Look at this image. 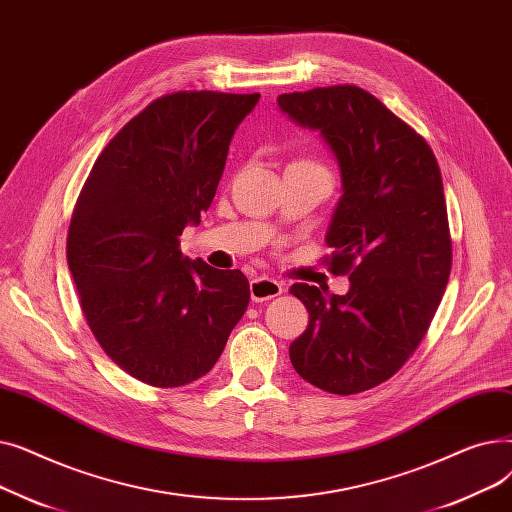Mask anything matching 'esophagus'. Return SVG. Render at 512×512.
Returning a JSON list of instances; mask_svg holds the SVG:
<instances>
[{"label": "esophagus", "instance_id": "34e87169", "mask_svg": "<svg viewBox=\"0 0 512 512\" xmlns=\"http://www.w3.org/2000/svg\"><path fill=\"white\" fill-rule=\"evenodd\" d=\"M251 301L253 303H263V301H270L274 297H278V294H282V284L272 280V278H265V276H259L255 280H251Z\"/></svg>", "mask_w": 512, "mask_h": 512}]
</instances>
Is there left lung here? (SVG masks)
Here are the masks:
<instances>
[{"label": "left lung", "mask_w": 512, "mask_h": 512, "mask_svg": "<svg viewBox=\"0 0 512 512\" xmlns=\"http://www.w3.org/2000/svg\"><path fill=\"white\" fill-rule=\"evenodd\" d=\"M278 110L313 130L340 172L326 234L346 294L292 284L309 326L290 344L301 378L332 394L386 382L423 340L448 284L452 247L438 161L371 93L319 87L278 95Z\"/></svg>", "instance_id": "left-lung-1"}]
</instances>
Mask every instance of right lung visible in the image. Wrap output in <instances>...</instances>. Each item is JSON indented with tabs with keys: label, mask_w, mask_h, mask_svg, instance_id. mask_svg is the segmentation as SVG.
I'll use <instances>...</instances> for the list:
<instances>
[{
	"label": "right lung",
	"mask_w": 512,
	"mask_h": 512,
	"mask_svg": "<svg viewBox=\"0 0 512 512\" xmlns=\"http://www.w3.org/2000/svg\"><path fill=\"white\" fill-rule=\"evenodd\" d=\"M259 93L159 97L103 149L78 197L68 267L97 342L149 386L191 384L220 359L251 288L182 255L226 166L234 130Z\"/></svg>",
	"instance_id": "obj_1"
}]
</instances>
